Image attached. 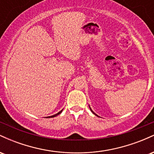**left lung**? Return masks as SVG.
Here are the masks:
<instances>
[{
  "mask_svg": "<svg viewBox=\"0 0 154 154\" xmlns=\"http://www.w3.org/2000/svg\"><path fill=\"white\" fill-rule=\"evenodd\" d=\"M89 107H90V106H89ZM90 109H91V107H90ZM91 111H92V112H93V114H95V113H94V112H93V111H92V109H91ZM95 115H96V114H95ZM96 116H98V115H96Z\"/></svg>",
  "mask_w": 154,
  "mask_h": 154,
  "instance_id": "left-lung-1",
  "label": "left lung"
}]
</instances>
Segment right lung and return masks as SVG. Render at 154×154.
<instances>
[{
    "label": "right lung",
    "mask_w": 154,
    "mask_h": 154,
    "mask_svg": "<svg viewBox=\"0 0 154 154\" xmlns=\"http://www.w3.org/2000/svg\"><path fill=\"white\" fill-rule=\"evenodd\" d=\"M62 111H63V109H62V110H61V111H59V112H58V113H57V114H54V115H53V116H48V117H55V116H57V115H59V114H61V112H62ZM47 117H48V116H47Z\"/></svg>",
    "instance_id": "add662e5"
}]
</instances>
